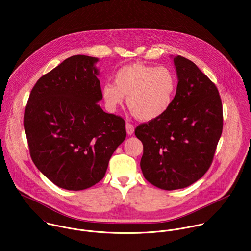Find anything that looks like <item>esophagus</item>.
I'll return each mask as SVG.
<instances>
[{
    "instance_id": "1",
    "label": "esophagus",
    "mask_w": 251,
    "mask_h": 251,
    "mask_svg": "<svg viewBox=\"0 0 251 251\" xmlns=\"http://www.w3.org/2000/svg\"><path fill=\"white\" fill-rule=\"evenodd\" d=\"M134 131H135V127L133 124L127 122L126 123V132L129 135H133L134 134Z\"/></svg>"
}]
</instances>
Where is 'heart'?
I'll return each mask as SVG.
<instances>
[{"label":"heart","instance_id":"1","mask_svg":"<svg viewBox=\"0 0 251 251\" xmlns=\"http://www.w3.org/2000/svg\"><path fill=\"white\" fill-rule=\"evenodd\" d=\"M176 78L166 67L132 63L120 68L115 75V84L102 87V97L111 111L127 105L133 116L141 121H151L166 114L173 103Z\"/></svg>","mask_w":251,"mask_h":251}]
</instances>
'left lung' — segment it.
I'll list each match as a JSON object with an SVG mask.
<instances>
[{"label":"left lung","mask_w":251,"mask_h":251,"mask_svg":"<svg viewBox=\"0 0 251 251\" xmlns=\"http://www.w3.org/2000/svg\"><path fill=\"white\" fill-rule=\"evenodd\" d=\"M176 96L165 115L138 125L144 177L164 190L185 188L209 169L223 131L218 89L192 61L173 56Z\"/></svg>","instance_id":"left-lung-1"}]
</instances>
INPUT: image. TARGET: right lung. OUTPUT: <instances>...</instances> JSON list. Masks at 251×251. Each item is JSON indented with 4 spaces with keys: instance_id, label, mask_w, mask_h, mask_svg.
Returning a JSON list of instances; mask_svg holds the SVG:
<instances>
[{
    "instance_id": "add662e5",
    "label": "right lung",
    "mask_w": 251,
    "mask_h": 251,
    "mask_svg": "<svg viewBox=\"0 0 251 251\" xmlns=\"http://www.w3.org/2000/svg\"><path fill=\"white\" fill-rule=\"evenodd\" d=\"M98 58L64 60L34 85L24 115L29 153L58 187L79 191L99 182L126 137L122 117L105 113Z\"/></svg>"
}]
</instances>
